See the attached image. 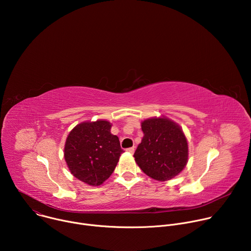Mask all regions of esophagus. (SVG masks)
Returning a JSON list of instances; mask_svg holds the SVG:
<instances>
[{"label": "esophagus", "mask_w": 251, "mask_h": 251, "mask_svg": "<svg viewBox=\"0 0 251 251\" xmlns=\"http://www.w3.org/2000/svg\"><path fill=\"white\" fill-rule=\"evenodd\" d=\"M126 151L129 152V153H131V154H133V153L135 152V147H130V148L126 149Z\"/></svg>", "instance_id": "1"}]
</instances>
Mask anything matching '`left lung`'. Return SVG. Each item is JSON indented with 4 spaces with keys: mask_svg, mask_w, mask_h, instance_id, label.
Here are the masks:
<instances>
[{
    "mask_svg": "<svg viewBox=\"0 0 251 251\" xmlns=\"http://www.w3.org/2000/svg\"><path fill=\"white\" fill-rule=\"evenodd\" d=\"M144 133L134 158L140 169L154 180L169 181L188 163L187 138L176 123L165 118H150L141 123Z\"/></svg>",
    "mask_w": 251,
    "mask_h": 251,
    "instance_id": "obj_1",
    "label": "left lung"
}]
</instances>
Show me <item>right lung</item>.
<instances>
[{
    "mask_svg": "<svg viewBox=\"0 0 251 251\" xmlns=\"http://www.w3.org/2000/svg\"><path fill=\"white\" fill-rule=\"evenodd\" d=\"M110 129V122L97 120L80 123L69 132L64 159L70 173L79 181L100 186L113 173L124 151Z\"/></svg>",
    "mask_w": 251,
    "mask_h": 251,
    "instance_id": "1",
    "label": "right lung"
}]
</instances>
